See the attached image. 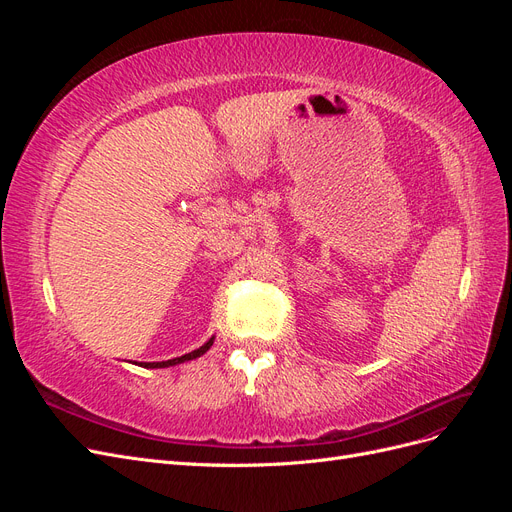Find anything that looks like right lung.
Returning a JSON list of instances; mask_svg holds the SVG:
<instances>
[{
	"label": "right lung",
	"instance_id": "1",
	"mask_svg": "<svg viewBox=\"0 0 512 512\" xmlns=\"http://www.w3.org/2000/svg\"><path fill=\"white\" fill-rule=\"evenodd\" d=\"M213 346V337L209 339V342L205 344V346H200L198 350H192V352H188V354H183V356H177V359H168V361H158V363H141L143 367H147V369H156V367H170V365H179V363H185V361H192V359H196V356H200V354H205L209 348Z\"/></svg>",
	"mask_w": 512,
	"mask_h": 512
}]
</instances>
